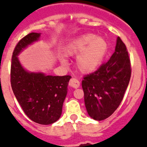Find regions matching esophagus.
Returning <instances> with one entry per match:
<instances>
[{
	"instance_id": "obj_1",
	"label": "esophagus",
	"mask_w": 147,
	"mask_h": 147,
	"mask_svg": "<svg viewBox=\"0 0 147 147\" xmlns=\"http://www.w3.org/2000/svg\"><path fill=\"white\" fill-rule=\"evenodd\" d=\"M69 85H70V86L72 87V88H77L80 86V82L77 80V79L71 78L70 82H69Z\"/></svg>"
}]
</instances>
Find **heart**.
Returning <instances> with one entry per match:
<instances>
[{
    "mask_svg": "<svg viewBox=\"0 0 147 147\" xmlns=\"http://www.w3.org/2000/svg\"><path fill=\"white\" fill-rule=\"evenodd\" d=\"M107 48V42L105 38L94 34H86L70 42L65 48V53L69 56L80 54L76 61L77 68L83 73H88L100 65ZM61 62L65 64V59H61Z\"/></svg>",
    "mask_w": 147,
    "mask_h": 147,
    "instance_id": "heart-1",
    "label": "heart"
}]
</instances>
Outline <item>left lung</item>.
Here are the masks:
<instances>
[{
    "label": "left lung",
    "mask_w": 147,
    "mask_h": 147,
    "mask_svg": "<svg viewBox=\"0 0 147 147\" xmlns=\"http://www.w3.org/2000/svg\"><path fill=\"white\" fill-rule=\"evenodd\" d=\"M130 76L128 51L118 37L115 51L109 60L94 72L85 75L82 82L85 106L92 119L102 121L115 112L123 100Z\"/></svg>",
    "instance_id": "1"
}]
</instances>
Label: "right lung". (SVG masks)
Segmentation results:
<instances>
[{
  "instance_id": "right-lung-1",
  "label": "right lung",
  "mask_w": 147,
  "mask_h": 147,
  "mask_svg": "<svg viewBox=\"0 0 147 147\" xmlns=\"http://www.w3.org/2000/svg\"><path fill=\"white\" fill-rule=\"evenodd\" d=\"M40 33H30L16 45L12 57L10 82L12 91L24 113L30 120L49 125L60 118L71 76H51L29 72L23 68L17 56L39 40Z\"/></svg>"
}]
</instances>
